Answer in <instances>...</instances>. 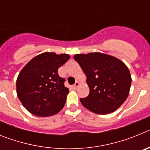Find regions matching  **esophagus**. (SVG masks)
Wrapping results in <instances>:
<instances>
[{
	"label": "esophagus",
	"instance_id": "obj_1",
	"mask_svg": "<svg viewBox=\"0 0 150 150\" xmlns=\"http://www.w3.org/2000/svg\"><path fill=\"white\" fill-rule=\"evenodd\" d=\"M79 86V82H76V83L73 86V88H74V89H76Z\"/></svg>",
	"mask_w": 150,
	"mask_h": 150
}]
</instances>
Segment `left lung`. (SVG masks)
Instances as JSON below:
<instances>
[{"label":"left lung","instance_id":"8db88e82","mask_svg":"<svg viewBox=\"0 0 150 150\" xmlns=\"http://www.w3.org/2000/svg\"><path fill=\"white\" fill-rule=\"evenodd\" d=\"M78 62L87 76L89 95L80 98L86 109L96 114L114 112L129 94L132 76L127 66L120 59L107 54H76Z\"/></svg>","mask_w":150,"mask_h":150}]
</instances>
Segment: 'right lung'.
I'll use <instances>...</instances> for the list:
<instances>
[{
    "label": "right lung",
    "instance_id": "right-lung-1",
    "mask_svg": "<svg viewBox=\"0 0 150 150\" xmlns=\"http://www.w3.org/2000/svg\"><path fill=\"white\" fill-rule=\"evenodd\" d=\"M70 59L67 54L43 52L22 68L16 80L18 99L28 111L37 116H50L62 110L69 89L58 69Z\"/></svg>",
    "mask_w": 150,
    "mask_h": 150
}]
</instances>
